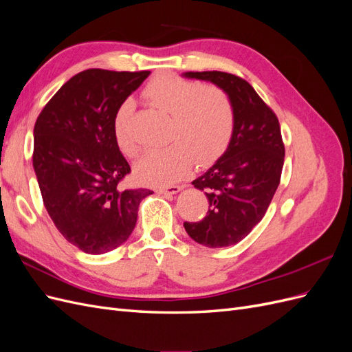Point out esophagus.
<instances>
[{"mask_svg": "<svg viewBox=\"0 0 352 352\" xmlns=\"http://www.w3.org/2000/svg\"><path fill=\"white\" fill-rule=\"evenodd\" d=\"M182 186L179 185H168V186H160L155 189L157 194H177Z\"/></svg>", "mask_w": 352, "mask_h": 352, "instance_id": "1", "label": "esophagus"}]
</instances>
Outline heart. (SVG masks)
Masks as SVG:
<instances>
[{
    "mask_svg": "<svg viewBox=\"0 0 352 352\" xmlns=\"http://www.w3.org/2000/svg\"><path fill=\"white\" fill-rule=\"evenodd\" d=\"M142 97L168 114V142L136 163L133 173L142 185L164 186L182 179L195 162L206 166L228 150L235 131V111L228 95L216 87L158 74L145 85ZM132 102L123 101L113 117V136L119 151L135 158L140 145L129 132Z\"/></svg>",
    "mask_w": 352,
    "mask_h": 352,
    "instance_id": "b5f03b06",
    "label": "heart"
}]
</instances>
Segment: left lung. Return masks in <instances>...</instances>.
Segmentation results:
<instances>
[{"label":"left lung","instance_id":"left-lung-1","mask_svg":"<svg viewBox=\"0 0 352 352\" xmlns=\"http://www.w3.org/2000/svg\"><path fill=\"white\" fill-rule=\"evenodd\" d=\"M188 79L214 83L235 111V131L228 150L192 185L208 198L207 216L185 221L188 235L208 248L242 241L258 225L280 182L285 145L279 120L251 85L225 72H186Z\"/></svg>","mask_w":352,"mask_h":352}]
</instances>
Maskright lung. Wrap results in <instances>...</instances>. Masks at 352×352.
Here are the masks:
<instances>
[{
    "instance_id": "obj_1",
    "label": "right lung",
    "mask_w": 352,
    "mask_h": 352,
    "mask_svg": "<svg viewBox=\"0 0 352 352\" xmlns=\"http://www.w3.org/2000/svg\"><path fill=\"white\" fill-rule=\"evenodd\" d=\"M151 72L88 69L56 92L34 129V170L58 232L87 254H104L131 236L150 189H123L131 166L113 136L119 105Z\"/></svg>"
}]
</instances>
